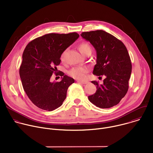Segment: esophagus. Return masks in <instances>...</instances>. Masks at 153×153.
Wrapping results in <instances>:
<instances>
[{"mask_svg": "<svg viewBox=\"0 0 153 153\" xmlns=\"http://www.w3.org/2000/svg\"><path fill=\"white\" fill-rule=\"evenodd\" d=\"M77 82L78 83H82V84H86V83H88V81H80V80H77Z\"/></svg>", "mask_w": 153, "mask_h": 153, "instance_id": "esophagus-1", "label": "esophagus"}]
</instances>
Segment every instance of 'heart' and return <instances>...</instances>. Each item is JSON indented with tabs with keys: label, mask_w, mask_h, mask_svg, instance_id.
Masks as SVG:
<instances>
[{
	"label": "heart",
	"mask_w": 153,
	"mask_h": 153,
	"mask_svg": "<svg viewBox=\"0 0 153 153\" xmlns=\"http://www.w3.org/2000/svg\"><path fill=\"white\" fill-rule=\"evenodd\" d=\"M78 49L80 53L85 56L88 53H91L92 48L88 42H82L78 45ZM67 50H65L62 52L60 55V60L62 62H64L65 60V57H66ZM88 70L85 67H75L72 68L69 71L68 74L73 77L74 79L77 80H84L86 79V74L88 73Z\"/></svg>",
	"instance_id": "b5f03b06"
}]
</instances>
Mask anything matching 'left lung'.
<instances>
[{
  "mask_svg": "<svg viewBox=\"0 0 153 153\" xmlns=\"http://www.w3.org/2000/svg\"><path fill=\"white\" fill-rule=\"evenodd\" d=\"M80 36L89 41L96 51L93 73L105 76L102 84L91 81L97 90L88 99L100 108L113 107L124 97L129 88L132 65L127 49L122 42L103 30L83 32Z\"/></svg>",
  "mask_w": 153,
  "mask_h": 153,
  "instance_id": "left-lung-1",
  "label": "left lung"
}]
</instances>
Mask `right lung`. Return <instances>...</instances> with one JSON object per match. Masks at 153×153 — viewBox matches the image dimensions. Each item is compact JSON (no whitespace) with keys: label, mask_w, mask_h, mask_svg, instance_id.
Masks as SVG:
<instances>
[{"label":"right lung","mask_w":153,"mask_h":153,"mask_svg":"<svg viewBox=\"0 0 153 153\" xmlns=\"http://www.w3.org/2000/svg\"><path fill=\"white\" fill-rule=\"evenodd\" d=\"M74 32L68 34L50 33L31 41L22 54L19 74L24 91L38 108L51 111L60 106L66 99L68 87L74 79L57 72L63 51L79 38ZM53 73L63 76L60 82H51Z\"/></svg>","instance_id":"add662e5"}]
</instances>
